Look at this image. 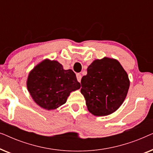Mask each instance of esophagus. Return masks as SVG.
<instances>
[{"label": "esophagus", "instance_id": "1", "mask_svg": "<svg viewBox=\"0 0 153 153\" xmlns=\"http://www.w3.org/2000/svg\"><path fill=\"white\" fill-rule=\"evenodd\" d=\"M76 78H77V80H78L79 82H80L81 80V78H82V76H81V74L78 73V74H76Z\"/></svg>", "mask_w": 153, "mask_h": 153}]
</instances>
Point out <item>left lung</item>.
Returning <instances> with one entry per match:
<instances>
[{
    "instance_id": "left-lung-1",
    "label": "left lung",
    "mask_w": 153,
    "mask_h": 153,
    "mask_svg": "<svg viewBox=\"0 0 153 153\" xmlns=\"http://www.w3.org/2000/svg\"><path fill=\"white\" fill-rule=\"evenodd\" d=\"M129 83L127 73L118 60L108 57L94 60L81 81V93L88 111L95 116L116 111L126 98Z\"/></svg>"
}]
</instances>
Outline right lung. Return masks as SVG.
Instances as JSON below:
<instances>
[{"instance_id": "1", "label": "right lung", "mask_w": 153, "mask_h": 153, "mask_svg": "<svg viewBox=\"0 0 153 153\" xmlns=\"http://www.w3.org/2000/svg\"><path fill=\"white\" fill-rule=\"evenodd\" d=\"M28 91L34 102L46 110H54L67 102L73 91L81 88L72 70H64L57 60L45 59L29 72Z\"/></svg>"}]
</instances>
